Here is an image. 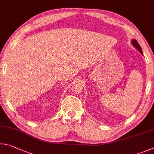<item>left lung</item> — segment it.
Segmentation results:
<instances>
[{
    "mask_svg": "<svg viewBox=\"0 0 154 154\" xmlns=\"http://www.w3.org/2000/svg\"><path fill=\"white\" fill-rule=\"evenodd\" d=\"M132 45H133L134 47H135L137 50H138L140 53H141V54H142L143 55V52H142V49H141V46H140L139 45V43H138V42L136 40H134V39H133V40H132Z\"/></svg>",
    "mask_w": 154,
    "mask_h": 154,
    "instance_id": "1",
    "label": "left lung"
}]
</instances>
